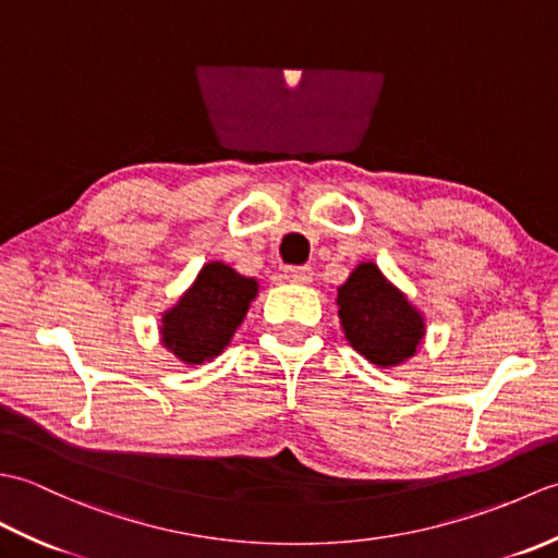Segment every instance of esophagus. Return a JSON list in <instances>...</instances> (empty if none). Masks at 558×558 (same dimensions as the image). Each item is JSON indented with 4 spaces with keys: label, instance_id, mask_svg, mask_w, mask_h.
Returning a JSON list of instances; mask_svg holds the SVG:
<instances>
[{
    "label": "esophagus",
    "instance_id": "obj_1",
    "mask_svg": "<svg viewBox=\"0 0 558 558\" xmlns=\"http://www.w3.org/2000/svg\"><path fill=\"white\" fill-rule=\"evenodd\" d=\"M286 278L290 282H300V286H310L314 278V270L310 266H290L286 268Z\"/></svg>",
    "mask_w": 558,
    "mask_h": 558
}]
</instances>
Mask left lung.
Segmentation results:
<instances>
[{"label":"left lung","mask_w":558,"mask_h":558,"mask_svg":"<svg viewBox=\"0 0 558 558\" xmlns=\"http://www.w3.org/2000/svg\"><path fill=\"white\" fill-rule=\"evenodd\" d=\"M338 316L350 345L376 366L410 360L424 338V318L374 264H360L338 288Z\"/></svg>","instance_id":"1"}]
</instances>
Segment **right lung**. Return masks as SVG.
Returning a JSON list of instances; mask_svg holds the SVG:
<instances>
[{"label":"right lung","mask_w":558,"mask_h":558,"mask_svg":"<svg viewBox=\"0 0 558 558\" xmlns=\"http://www.w3.org/2000/svg\"><path fill=\"white\" fill-rule=\"evenodd\" d=\"M256 280L213 260L201 268L194 286L162 316V342L186 364H201L222 352L248 302L256 298Z\"/></svg>","instance_id":"add662e5"}]
</instances>
